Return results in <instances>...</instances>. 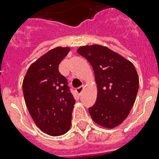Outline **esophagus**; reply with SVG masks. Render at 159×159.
<instances>
[{"mask_svg":"<svg viewBox=\"0 0 159 159\" xmlns=\"http://www.w3.org/2000/svg\"><path fill=\"white\" fill-rule=\"evenodd\" d=\"M83 88H84V86H81V87H77V89H76V92H77V94H81L82 92L83 91Z\"/></svg>","mask_w":159,"mask_h":159,"instance_id":"34e87169","label":"esophagus"}]
</instances>
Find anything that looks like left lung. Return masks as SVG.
Listing matches in <instances>:
<instances>
[{
    "label": "left lung",
    "instance_id": "left-lung-1",
    "mask_svg": "<svg viewBox=\"0 0 159 159\" xmlns=\"http://www.w3.org/2000/svg\"><path fill=\"white\" fill-rule=\"evenodd\" d=\"M77 52L93 67L97 85V102L89 108L92 120L113 129L130 112L139 89V76L134 64L108 47L82 46Z\"/></svg>",
    "mask_w": 159,
    "mask_h": 159
}]
</instances>
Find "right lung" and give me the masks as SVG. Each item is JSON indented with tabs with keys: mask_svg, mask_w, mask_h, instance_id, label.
I'll use <instances>...</instances> for the list:
<instances>
[{
	"mask_svg": "<svg viewBox=\"0 0 159 159\" xmlns=\"http://www.w3.org/2000/svg\"><path fill=\"white\" fill-rule=\"evenodd\" d=\"M70 48L57 47L33 62L24 77V97L36 125L45 134L59 136L69 130L75 100L58 65Z\"/></svg>",
	"mask_w": 159,
	"mask_h": 159,
	"instance_id": "add662e5",
	"label": "right lung"
}]
</instances>
